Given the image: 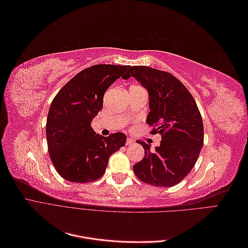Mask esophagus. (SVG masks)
I'll list each match as a JSON object with an SVG mask.
<instances>
[{"instance_id": "esophagus-1", "label": "esophagus", "mask_w": 248, "mask_h": 248, "mask_svg": "<svg viewBox=\"0 0 248 248\" xmlns=\"http://www.w3.org/2000/svg\"><path fill=\"white\" fill-rule=\"evenodd\" d=\"M133 142H134V140H133L132 139H130V138H128V139L126 140V145H127V146H128V145H132Z\"/></svg>"}]
</instances>
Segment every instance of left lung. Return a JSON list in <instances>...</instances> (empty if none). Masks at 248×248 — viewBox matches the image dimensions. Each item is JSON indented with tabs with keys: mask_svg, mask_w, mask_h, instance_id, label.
<instances>
[{
	"mask_svg": "<svg viewBox=\"0 0 248 248\" xmlns=\"http://www.w3.org/2000/svg\"><path fill=\"white\" fill-rule=\"evenodd\" d=\"M133 77L149 92L150 112L147 124L152 134L160 133L158 147L150 150L145 141V156L133 166L140 181L170 187L180 183L196 164L204 144V126L196 100L172 74L148 66H132L124 79Z\"/></svg>",
	"mask_w": 248,
	"mask_h": 248,
	"instance_id": "obj_1",
	"label": "left lung"
}]
</instances>
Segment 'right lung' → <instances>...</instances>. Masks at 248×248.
Here are the masks:
<instances>
[{"mask_svg":"<svg viewBox=\"0 0 248 248\" xmlns=\"http://www.w3.org/2000/svg\"><path fill=\"white\" fill-rule=\"evenodd\" d=\"M130 66L94 65L81 70L55 96L46 119L50 159L59 175L76 183L96 181L106 172L109 156L125 146L122 132L97 134L92 119L103 107L109 86Z\"/></svg>","mask_w":248,"mask_h":248,"instance_id":"add662e5","label":"right lung"}]
</instances>
